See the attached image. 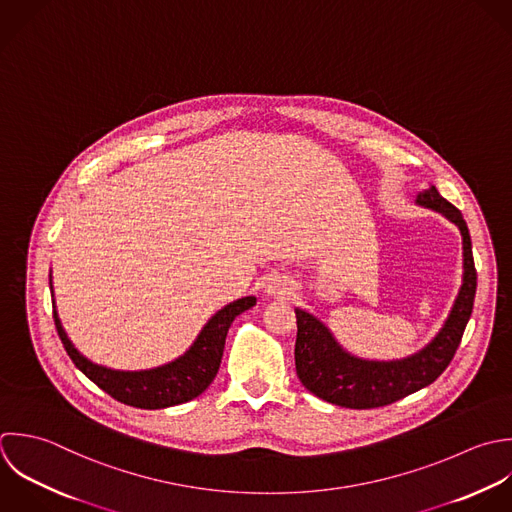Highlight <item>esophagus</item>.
I'll list each match as a JSON object with an SVG mask.
<instances>
[{
  "label": "esophagus",
  "instance_id": "1",
  "mask_svg": "<svg viewBox=\"0 0 512 512\" xmlns=\"http://www.w3.org/2000/svg\"><path fill=\"white\" fill-rule=\"evenodd\" d=\"M267 289H269V293H277V295H279V293H283V289H285V287H283V283H281V281H273Z\"/></svg>",
  "mask_w": 512,
  "mask_h": 512
}]
</instances>
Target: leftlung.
<instances>
[{"label":"left lung","instance_id":"1","mask_svg":"<svg viewBox=\"0 0 512 512\" xmlns=\"http://www.w3.org/2000/svg\"><path fill=\"white\" fill-rule=\"evenodd\" d=\"M419 205L431 207L459 225L463 235L465 275L455 307L441 333L421 353L391 363L361 361L345 353L329 329L303 309L297 315L295 369L307 391L315 397L347 407V409H377L391 405L407 395L431 385L453 361L465 327L473 313L477 293V269L467 221L461 211L431 187L417 197Z\"/></svg>","mask_w":512,"mask_h":512}]
</instances>
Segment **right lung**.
<instances>
[{
	"label": "right lung",
	"mask_w": 512,
	"mask_h": 512,
	"mask_svg": "<svg viewBox=\"0 0 512 512\" xmlns=\"http://www.w3.org/2000/svg\"><path fill=\"white\" fill-rule=\"evenodd\" d=\"M255 303V297H243L229 303L209 319L197 341L183 357L149 371H113L87 361L67 339L55 311L53 321L69 359L99 389L129 407L165 409L195 399L211 385L219 371L225 337L233 319Z\"/></svg>",
	"instance_id": "1"
}]
</instances>
